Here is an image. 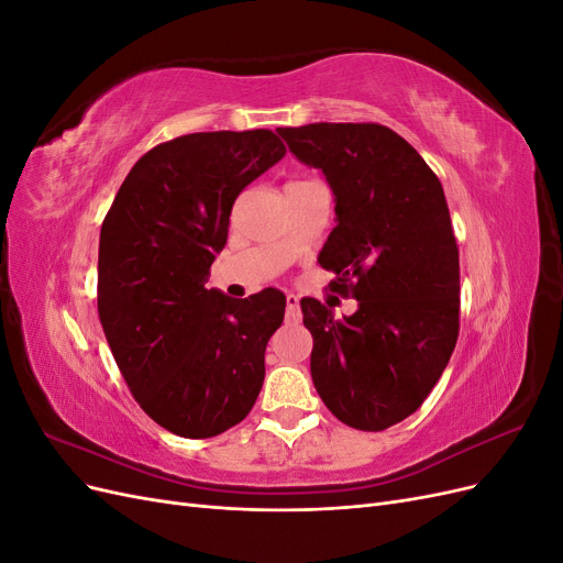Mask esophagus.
Returning a JSON list of instances; mask_svg holds the SVG:
<instances>
[{
	"instance_id": "esophagus-1",
	"label": "esophagus",
	"mask_w": 563,
	"mask_h": 563,
	"mask_svg": "<svg viewBox=\"0 0 563 563\" xmlns=\"http://www.w3.org/2000/svg\"><path fill=\"white\" fill-rule=\"evenodd\" d=\"M286 319L288 321H298L300 319V300L296 294L286 296Z\"/></svg>"
}]
</instances>
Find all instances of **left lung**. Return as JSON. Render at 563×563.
Wrapping results in <instances>:
<instances>
[{"label": "left lung", "instance_id": "1", "mask_svg": "<svg viewBox=\"0 0 563 563\" xmlns=\"http://www.w3.org/2000/svg\"><path fill=\"white\" fill-rule=\"evenodd\" d=\"M279 135L331 185L338 225L319 261L335 272L333 291L360 300L343 319L314 298L300 300L314 338L312 383L340 422L387 430L428 399L460 331V261L444 187L383 124L319 122Z\"/></svg>", "mask_w": 563, "mask_h": 563}]
</instances>
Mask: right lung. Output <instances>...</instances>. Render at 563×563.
I'll use <instances>...</instances> for the list:
<instances>
[{
	"label": "right lung",
	"instance_id": "1",
	"mask_svg": "<svg viewBox=\"0 0 563 563\" xmlns=\"http://www.w3.org/2000/svg\"><path fill=\"white\" fill-rule=\"evenodd\" d=\"M286 155L269 129L187 133L133 164L100 228L98 317L143 411L185 439L242 422L261 395L265 347L284 321L277 288H207L232 203Z\"/></svg>",
	"mask_w": 563,
	"mask_h": 563
}]
</instances>
